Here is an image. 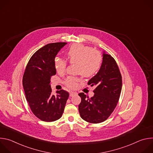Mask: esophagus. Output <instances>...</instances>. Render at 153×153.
Listing matches in <instances>:
<instances>
[{
	"mask_svg": "<svg viewBox=\"0 0 153 153\" xmlns=\"http://www.w3.org/2000/svg\"><path fill=\"white\" fill-rule=\"evenodd\" d=\"M76 94H77V93L76 92L70 91V97H72V96H74V95H76Z\"/></svg>",
	"mask_w": 153,
	"mask_h": 153,
	"instance_id": "1",
	"label": "esophagus"
}]
</instances>
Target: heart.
<instances>
[{"label":"heart","instance_id":"1","mask_svg":"<svg viewBox=\"0 0 153 153\" xmlns=\"http://www.w3.org/2000/svg\"><path fill=\"white\" fill-rule=\"evenodd\" d=\"M71 63L76 64V71L83 76L90 77L95 74L99 70L102 63L100 53L93 50L91 47L82 44H74L67 52ZM67 61L60 57H56L54 66L58 73H63L67 67ZM80 79L77 77L69 76L65 80V84L70 88H75L78 86Z\"/></svg>","mask_w":153,"mask_h":153}]
</instances>
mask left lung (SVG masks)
Segmentation results:
<instances>
[{
  "mask_svg": "<svg viewBox=\"0 0 153 153\" xmlns=\"http://www.w3.org/2000/svg\"><path fill=\"white\" fill-rule=\"evenodd\" d=\"M103 59L98 73L88 82L96 86L94 96L89 98L83 93L79 94L81 102L79 111L82 119L92 123H101L108 119L119 101L122 86V76L114 59L103 52Z\"/></svg>",
  "mask_w": 153,
  "mask_h": 153,
  "instance_id": "1",
  "label": "left lung"
}]
</instances>
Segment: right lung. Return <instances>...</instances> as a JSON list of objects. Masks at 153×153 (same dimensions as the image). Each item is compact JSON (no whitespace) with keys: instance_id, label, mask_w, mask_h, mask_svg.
<instances>
[{"instance_id":"add662e5","label":"right lung","mask_w":153,"mask_h":153,"mask_svg":"<svg viewBox=\"0 0 153 153\" xmlns=\"http://www.w3.org/2000/svg\"><path fill=\"white\" fill-rule=\"evenodd\" d=\"M66 42L49 43L38 50L30 59L23 77L25 96L33 114L45 122L61 117L69 93L61 90L52 94L51 77L56 74L54 60Z\"/></svg>"}]
</instances>
